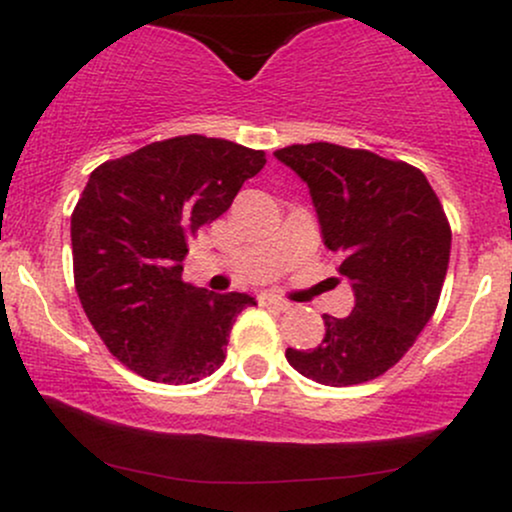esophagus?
<instances>
[{"label":"esophagus","instance_id":"1","mask_svg":"<svg viewBox=\"0 0 512 512\" xmlns=\"http://www.w3.org/2000/svg\"><path fill=\"white\" fill-rule=\"evenodd\" d=\"M260 303L267 305V308L279 310V313H286V310H291L289 301H284V298H279V296H272V293H264V296H260Z\"/></svg>","mask_w":512,"mask_h":512}]
</instances>
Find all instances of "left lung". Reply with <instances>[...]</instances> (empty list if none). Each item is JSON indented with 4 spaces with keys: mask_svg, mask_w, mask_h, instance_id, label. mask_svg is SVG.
I'll use <instances>...</instances> for the list:
<instances>
[{
    "mask_svg": "<svg viewBox=\"0 0 512 512\" xmlns=\"http://www.w3.org/2000/svg\"><path fill=\"white\" fill-rule=\"evenodd\" d=\"M274 156L308 182L322 238L356 296L346 317L322 315L315 349H286V361L320 385L375 380L438 308L452 236L443 204L419 168L366 149L315 142Z\"/></svg>",
    "mask_w": 512,
    "mask_h": 512,
    "instance_id": "obj_1",
    "label": "left lung"
}]
</instances>
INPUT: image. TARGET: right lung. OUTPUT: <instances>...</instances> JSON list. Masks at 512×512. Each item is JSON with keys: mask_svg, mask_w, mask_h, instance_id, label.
I'll list each match as a JSON object with an SVG mask.
<instances>
[{"mask_svg": "<svg viewBox=\"0 0 512 512\" xmlns=\"http://www.w3.org/2000/svg\"><path fill=\"white\" fill-rule=\"evenodd\" d=\"M264 163V151L185 134L88 178L72 211L74 286L110 354L142 378L190 385L221 368L233 322L255 298L187 284L182 260Z\"/></svg>", "mask_w": 512, "mask_h": 512, "instance_id": "right-lung-1", "label": "right lung"}]
</instances>
